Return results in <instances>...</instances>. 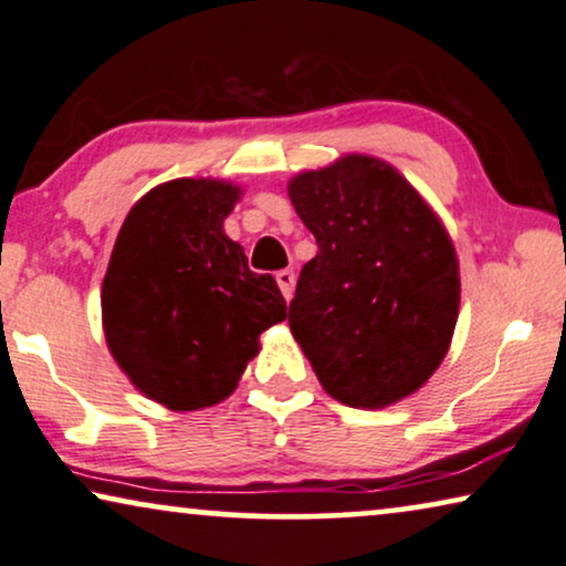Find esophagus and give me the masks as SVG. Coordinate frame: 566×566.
<instances>
[{
	"instance_id": "obj_1",
	"label": "esophagus",
	"mask_w": 566,
	"mask_h": 566,
	"mask_svg": "<svg viewBox=\"0 0 566 566\" xmlns=\"http://www.w3.org/2000/svg\"><path fill=\"white\" fill-rule=\"evenodd\" d=\"M276 284H280L284 300H292V292H294V272H290V269H282V272H276Z\"/></svg>"
}]
</instances>
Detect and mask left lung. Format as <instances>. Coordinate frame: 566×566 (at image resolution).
<instances>
[{"label": "left lung", "instance_id": "1", "mask_svg": "<svg viewBox=\"0 0 566 566\" xmlns=\"http://www.w3.org/2000/svg\"><path fill=\"white\" fill-rule=\"evenodd\" d=\"M315 235L290 331L325 387L352 408H385L416 392L449 352L459 264L431 207L392 166L346 156L290 181Z\"/></svg>", "mask_w": 566, "mask_h": 566}]
</instances>
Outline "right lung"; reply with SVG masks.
<instances>
[{
	"label": "right lung",
	"mask_w": 566,
	"mask_h": 566,
	"mask_svg": "<svg viewBox=\"0 0 566 566\" xmlns=\"http://www.w3.org/2000/svg\"><path fill=\"white\" fill-rule=\"evenodd\" d=\"M238 189L174 179L127 212L102 282V323L115 361L169 410L226 400L259 336L284 321L272 274H253L222 233Z\"/></svg>",
	"instance_id": "add662e5"
}]
</instances>
